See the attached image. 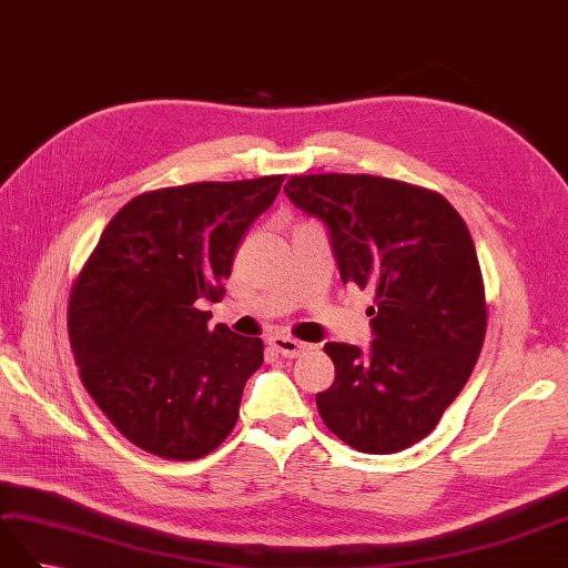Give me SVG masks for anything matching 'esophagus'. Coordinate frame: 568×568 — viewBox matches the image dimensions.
<instances>
[{
	"mask_svg": "<svg viewBox=\"0 0 568 568\" xmlns=\"http://www.w3.org/2000/svg\"><path fill=\"white\" fill-rule=\"evenodd\" d=\"M268 344L278 351L281 355H285V358H297V355H302L305 351H310L307 344H302V341L297 338H290V336H281L275 334L268 338Z\"/></svg>",
	"mask_w": 568,
	"mask_h": 568,
	"instance_id": "1",
	"label": "esophagus"
}]
</instances>
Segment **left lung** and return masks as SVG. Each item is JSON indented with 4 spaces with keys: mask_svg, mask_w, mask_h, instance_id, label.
<instances>
[{
    "mask_svg": "<svg viewBox=\"0 0 568 568\" xmlns=\"http://www.w3.org/2000/svg\"><path fill=\"white\" fill-rule=\"evenodd\" d=\"M285 193L326 224L341 281L375 293L371 351L324 346L336 379L316 408L355 450H406L438 426L484 346V281L467 224L440 193L385 176H290Z\"/></svg>",
    "mask_w": 568,
    "mask_h": 568,
    "instance_id": "obj_1",
    "label": "left lung"
}]
</instances>
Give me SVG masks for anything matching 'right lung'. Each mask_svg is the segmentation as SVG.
<instances>
[{
	"instance_id": "add662e5",
	"label": "right lung",
	"mask_w": 568,
	"mask_h": 568,
	"mask_svg": "<svg viewBox=\"0 0 568 568\" xmlns=\"http://www.w3.org/2000/svg\"><path fill=\"white\" fill-rule=\"evenodd\" d=\"M285 176L142 193L105 224L70 293L68 328L91 399L156 457L197 459L240 418L263 341L207 326L234 252Z\"/></svg>"
}]
</instances>
